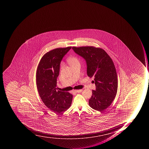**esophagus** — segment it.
Listing matches in <instances>:
<instances>
[{"instance_id":"1","label":"esophagus","mask_w":149,"mask_h":149,"mask_svg":"<svg viewBox=\"0 0 149 149\" xmlns=\"http://www.w3.org/2000/svg\"><path fill=\"white\" fill-rule=\"evenodd\" d=\"M74 92L76 93H81L82 91V89H80V90H75L74 91Z\"/></svg>"}]
</instances>
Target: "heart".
Masks as SVG:
<instances>
[{
  "label": "heart",
  "mask_w": 149,
  "mask_h": 149,
  "mask_svg": "<svg viewBox=\"0 0 149 149\" xmlns=\"http://www.w3.org/2000/svg\"><path fill=\"white\" fill-rule=\"evenodd\" d=\"M68 61V63L71 66H73L74 65L79 63L78 59L76 57H72L69 58Z\"/></svg>",
  "instance_id": "heart-1"
}]
</instances>
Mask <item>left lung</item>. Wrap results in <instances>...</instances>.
Instances as JSON below:
<instances>
[{
    "instance_id": "obj_1",
    "label": "left lung",
    "mask_w": 149,
    "mask_h": 149,
    "mask_svg": "<svg viewBox=\"0 0 149 149\" xmlns=\"http://www.w3.org/2000/svg\"><path fill=\"white\" fill-rule=\"evenodd\" d=\"M72 48L86 60L88 76L95 77L96 90H92L89 105L95 110L102 111L111 104L117 93L118 80L114 62L100 47L86 46Z\"/></svg>"
}]
</instances>
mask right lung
Instances as JSON below:
<instances>
[{
    "label": "right lung",
    "mask_w": 149,
    "mask_h": 149,
    "mask_svg": "<svg viewBox=\"0 0 149 149\" xmlns=\"http://www.w3.org/2000/svg\"><path fill=\"white\" fill-rule=\"evenodd\" d=\"M71 47L57 48L47 52L41 58L36 72V84L40 98L48 109L61 113L70 107L73 95L57 90V78L60 63Z\"/></svg>",
    "instance_id": "1"
}]
</instances>
